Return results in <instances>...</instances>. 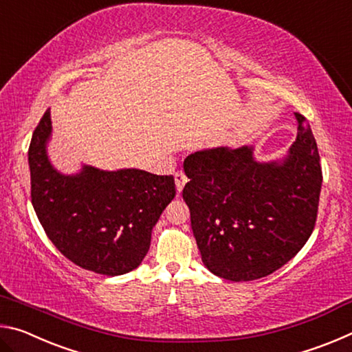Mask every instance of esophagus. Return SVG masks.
<instances>
[{
  "label": "esophagus",
  "mask_w": 352,
  "mask_h": 352,
  "mask_svg": "<svg viewBox=\"0 0 352 352\" xmlns=\"http://www.w3.org/2000/svg\"><path fill=\"white\" fill-rule=\"evenodd\" d=\"M175 186H177V192L180 194L182 190H183V188H184V184H186V182H188V177L183 174L182 170H178V172H175Z\"/></svg>",
  "instance_id": "esophagus-1"
}]
</instances>
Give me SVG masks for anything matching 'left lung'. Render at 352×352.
<instances>
[{
    "instance_id": "left-lung-1",
    "label": "left lung",
    "mask_w": 352,
    "mask_h": 352,
    "mask_svg": "<svg viewBox=\"0 0 352 352\" xmlns=\"http://www.w3.org/2000/svg\"><path fill=\"white\" fill-rule=\"evenodd\" d=\"M298 133L285 157L258 162L254 147L190 153L183 199L208 270L228 281L270 275L305 247L317 220L323 175L314 133L295 113Z\"/></svg>"
}]
</instances>
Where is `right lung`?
<instances>
[{
	"instance_id": "obj_1",
	"label": "right lung",
	"mask_w": 352,
	"mask_h": 352,
	"mask_svg": "<svg viewBox=\"0 0 352 352\" xmlns=\"http://www.w3.org/2000/svg\"><path fill=\"white\" fill-rule=\"evenodd\" d=\"M51 133L47 109L28 152L32 206L45 233L82 269L107 276L132 272L144 259L153 226L175 197L174 177L88 164L76 174H63L47 155Z\"/></svg>"
}]
</instances>
